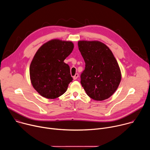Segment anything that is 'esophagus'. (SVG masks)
Instances as JSON below:
<instances>
[{
	"label": "esophagus",
	"mask_w": 150,
	"mask_h": 150,
	"mask_svg": "<svg viewBox=\"0 0 150 150\" xmlns=\"http://www.w3.org/2000/svg\"><path fill=\"white\" fill-rule=\"evenodd\" d=\"M79 76V75H78V74H76L74 76H73V79H74V80H75V79H76L77 78H78V77Z\"/></svg>",
	"instance_id": "34e87169"
}]
</instances>
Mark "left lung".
Wrapping results in <instances>:
<instances>
[{"instance_id":"left-lung-1","label":"left lung","mask_w":150,"mask_h":150,"mask_svg":"<svg viewBox=\"0 0 150 150\" xmlns=\"http://www.w3.org/2000/svg\"><path fill=\"white\" fill-rule=\"evenodd\" d=\"M79 50L85 63L81 83L92 99L103 101L111 97L121 81L118 63L110 49L98 41H79Z\"/></svg>"}]
</instances>
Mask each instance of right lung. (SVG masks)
<instances>
[{"label": "right lung", "instance_id": "obj_1", "mask_svg": "<svg viewBox=\"0 0 150 150\" xmlns=\"http://www.w3.org/2000/svg\"><path fill=\"white\" fill-rule=\"evenodd\" d=\"M74 47L72 41L54 39L37 51L30 64V75L33 87L41 96L54 99L67 91L73 78L64 60Z\"/></svg>", "mask_w": 150, "mask_h": 150}]
</instances>
